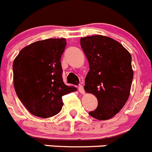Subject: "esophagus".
Segmentation results:
<instances>
[{"label": "esophagus", "mask_w": 152, "mask_h": 152, "mask_svg": "<svg viewBox=\"0 0 152 152\" xmlns=\"http://www.w3.org/2000/svg\"><path fill=\"white\" fill-rule=\"evenodd\" d=\"M78 91H79V92L81 93V94H84V93H85L83 86L82 85H80L79 86H78Z\"/></svg>", "instance_id": "obj_1"}]
</instances>
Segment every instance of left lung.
Segmentation results:
<instances>
[{
    "label": "left lung",
    "mask_w": 152,
    "mask_h": 152,
    "mask_svg": "<svg viewBox=\"0 0 152 152\" xmlns=\"http://www.w3.org/2000/svg\"><path fill=\"white\" fill-rule=\"evenodd\" d=\"M89 64L84 89L97 97L98 106L89 115L100 121L113 118L129 99L134 72L132 56L117 40L103 35L81 37Z\"/></svg>",
    "instance_id": "8db88e82"
}]
</instances>
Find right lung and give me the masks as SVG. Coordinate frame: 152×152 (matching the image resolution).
<instances>
[{
  "label": "right lung",
  "instance_id": "add662e5",
  "mask_svg": "<svg viewBox=\"0 0 152 152\" xmlns=\"http://www.w3.org/2000/svg\"><path fill=\"white\" fill-rule=\"evenodd\" d=\"M65 38L38 40L22 49L13 62L16 94L34 116L48 118L61 112L62 96L77 91L64 83L61 58Z\"/></svg>",
  "mask_w": 152,
  "mask_h": 152
}]
</instances>
